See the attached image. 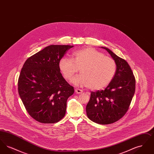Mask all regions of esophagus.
I'll use <instances>...</instances> for the list:
<instances>
[{"label": "esophagus", "mask_w": 154, "mask_h": 154, "mask_svg": "<svg viewBox=\"0 0 154 154\" xmlns=\"http://www.w3.org/2000/svg\"><path fill=\"white\" fill-rule=\"evenodd\" d=\"M75 93L77 94H82V93L83 92V91H82V89H80L76 88V89H75Z\"/></svg>", "instance_id": "34e87169"}]
</instances>
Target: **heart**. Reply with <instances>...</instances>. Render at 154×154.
<instances>
[{"instance_id": "obj_1", "label": "heart", "mask_w": 154, "mask_h": 154, "mask_svg": "<svg viewBox=\"0 0 154 154\" xmlns=\"http://www.w3.org/2000/svg\"><path fill=\"white\" fill-rule=\"evenodd\" d=\"M59 68L66 80H70L80 69L81 74L72 82L75 85H87L92 90H100L113 80L117 64L113 59L102 52L87 47L73 52L72 58H62L59 61Z\"/></svg>"}]
</instances>
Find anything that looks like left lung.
Returning a JSON list of instances; mask_svg holds the SVG:
<instances>
[{
    "instance_id": "left-lung-1",
    "label": "left lung",
    "mask_w": 154,
    "mask_h": 154,
    "mask_svg": "<svg viewBox=\"0 0 154 154\" xmlns=\"http://www.w3.org/2000/svg\"><path fill=\"white\" fill-rule=\"evenodd\" d=\"M110 54L117 64L113 80L104 90L91 92L86 107L87 115L92 121L101 125L112 124L124 116L135 92L136 80L128 62L110 49L102 47Z\"/></svg>"
}]
</instances>
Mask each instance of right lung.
Returning a JSON list of instances; mask_svg holds the SVG:
<instances>
[{
    "mask_svg": "<svg viewBox=\"0 0 154 154\" xmlns=\"http://www.w3.org/2000/svg\"><path fill=\"white\" fill-rule=\"evenodd\" d=\"M73 45H50L25 61L18 82L22 103L30 116L43 124L59 121L66 114L74 88L63 77L59 61Z\"/></svg>",
    "mask_w": 154,
    "mask_h": 154,
    "instance_id": "obj_1",
    "label": "right lung"
}]
</instances>
